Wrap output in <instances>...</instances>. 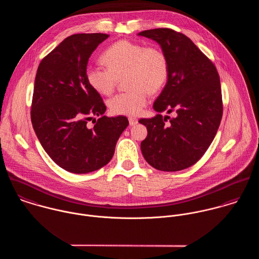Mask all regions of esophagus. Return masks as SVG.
<instances>
[{"label": "esophagus", "instance_id": "34e87169", "mask_svg": "<svg viewBox=\"0 0 259 259\" xmlns=\"http://www.w3.org/2000/svg\"><path fill=\"white\" fill-rule=\"evenodd\" d=\"M138 118H136V117H128V122H130V125H135V124H137L138 123Z\"/></svg>", "mask_w": 259, "mask_h": 259}]
</instances>
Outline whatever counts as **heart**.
<instances>
[{
    "mask_svg": "<svg viewBox=\"0 0 259 259\" xmlns=\"http://www.w3.org/2000/svg\"><path fill=\"white\" fill-rule=\"evenodd\" d=\"M106 69L90 66L85 78L93 90L102 96L113 92L117 80L125 75L130 90L108 102L110 111L119 115H138L147 106L148 94L162 89L168 77V60L155 46L120 39L111 45L101 57Z\"/></svg>",
    "mask_w": 259,
    "mask_h": 259,
    "instance_id": "heart-1",
    "label": "heart"
}]
</instances>
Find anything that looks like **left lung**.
I'll return each mask as SVG.
<instances>
[{
    "label": "left lung",
    "mask_w": 259,
    "mask_h": 259,
    "mask_svg": "<svg viewBox=\"0 0 259 259\" xmlns=\"http://www.w3.org/2000/svg\"><path fill=\"white\" fill-rule=\"evenodd\" d=\"M138 35L158 42L168 60L166 84L153 104L158 113L139 120L148 128L142 152L158 170H183L201 158L218 133L223 110L220 74L182 33L153 29ZM164 110L175 112V116L163 118L160 112Z\"/></svg>",
    "instance_id": "left-lung-1"
}]
</instances>
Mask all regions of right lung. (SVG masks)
Instances as JSON below:
<instances>
[{"label": "right lung", "mask_w": 259, "mask_h": 259, "mask_svg": "<svg viewBox=\"0 0 259 259\" xmlns=\"http://www.w3.org/2000/svg\"><path fill=\"white\" fill-rule=\"evenodd\" d=\"M107 34H75L65 38L38 65L31 109L41 147L62 168L88 174L110 162L128 120L104 115L107 107L85 78L89 59ZM100 118L92 127L87 122Z\"/></svg>", "instance_id": "1"}]
</instances>
